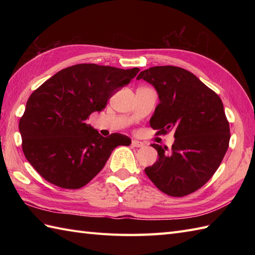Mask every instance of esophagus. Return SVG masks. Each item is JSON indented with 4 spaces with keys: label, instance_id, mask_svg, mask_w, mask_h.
<instances>
[{
    "label": "esophagus",
    "instance_id": "obj_1",
    "mask_svg": "<svg viewBox=\"0 0 255 255\" xmlns=\"http://www.w3.org/2000/svg\"><path fill=\"white\" fill-rule=\"evenodd\" d=\"M131 144L133 145V147H136V148H141V147H143V142H141V141H138V140H132L131 141Z\"/></svg>",
    "mask_w": 255,
    "mask_h": 255
}]
</instances>
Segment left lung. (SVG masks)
<instances>
[{"mask_svg": "<svg viewBox=\"0 0 255 255\" xmlns=\"http://www.w3.org/2000/svg\"><path fill=\"white\" fill-rule=\"evenodd\" d=\"M140 79L154 86L160 101L150 126L158 133L175 131L171 149L152 143L159 159L144 172L161 192L185 196L214 175L228 150L230 129L224 104L185 69L152 67L140 72Z\"/></svg>", "mask_w": 255, "mask_h": 255, "instance_id": "left-lung-1", "label": "left lung"}]
</instances>
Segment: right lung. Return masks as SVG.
Here are the masks:
<instances>
[{
	"label": "right lung",
	"mask_w": 255,
	"mask_h": 255,
	"mask_svg": "<svg viewBox=\"0 0 255 255\" xmlns=\"http://www.w3.org/2000/svg\"><path fill=\"white\" fill-rule=\"evenodd\" d=\"M138 72V68L75 64L32 92L19 121L21 148L46 181L62 188L82 187L99 174L114 149L131 143L122 133L101 136L86 119L104 110Z\"/></svg>",
	"instance_id": "obj_1"
}]
</instances>
